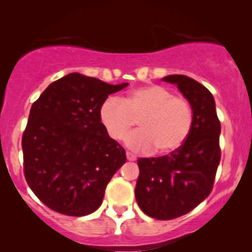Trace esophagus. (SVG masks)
<instances>
[{"label":"esophagus","instance_id":"1","mask_svg":"<svg viewBox=\"0 0 252 252\" xmlns=\"http://www.w3.org/2000/svg\"><path fill=\"white\" fill-rule=\"evenodd\" d=\"M126 159H128V160H130V161H133V160H135V159H137V157H135L133 153L126 152Z\"/></svg>","mask_w":252,"mask_h":252}]
</instances>
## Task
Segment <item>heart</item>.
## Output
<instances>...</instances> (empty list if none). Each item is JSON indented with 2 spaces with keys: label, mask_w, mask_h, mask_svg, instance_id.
I'll return each instance as SVG.
<instances>
[{
  "label": "heart",
  "mask_w": 252,
  "mask_h": 252,
  "mask_svg": "<svg viewBox=\"0 0 252 252\" xmlns=\"http://www.w3.org/2000/svg\"><path fill=\"white\" fill-rule=\"evenodd\" d=\"M99 117L109 137L123 139L139 123V130L126 139L134 150L169 154L179 149L191 133L194 112L189 100L175 97L159 84L138 87L119 99L109 97L102 103Z\"/></svg>",
  "instance_id": "obj_1"
}]
</instances>
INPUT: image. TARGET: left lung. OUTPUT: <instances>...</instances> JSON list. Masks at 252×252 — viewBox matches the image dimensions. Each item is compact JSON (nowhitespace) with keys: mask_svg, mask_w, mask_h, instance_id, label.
<instances>
[{"mask_svg":"<svg viewBox=\"0 0 252 252\" xmlns=\"http://www.w3.org/2000/svg\"><path fill=\"white\" fill-rule=\"evenodd\" d=\"M164 82L176 84L189 100L194 124L187 142L159 158L138 159L139 178L135 199L143 213L158 220H171L196 208L213 190L221 158V126L213 94L190 77L173 74Z\"/></svg>","mask_w":252,"mask_h":252,"instance_id":"1","label":"left lung"}]
</instances>
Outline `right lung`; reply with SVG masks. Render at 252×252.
Listing matches in <instances>:
<instances>
[{
  "mask_svg": "<svg viewBox=\"0 0 252 252\" xmlns=\"http://www.w3.org/2000/svg\"><path fill=\"white\" fill-rule=\"evenodd\" d=\"M126 86L70 73L49 84L32 104L22 135L23 173L49 209L84 216L100 206L107 184L126 157L108 135L99 109L109 94Z\"/></svg>",
  "mask_w": 252,
  "mask_h": 252,
  "instance_id": "right-lung-1",
  "label": "right lung"
}]
</instances>
